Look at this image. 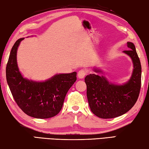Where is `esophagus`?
Instances as JSON below:
<instances>
[{"mask_svg": "<svg viewBox=\"0 0 149 149\" xmlns=\"http://www.w3.org/2000/svg\"><path fill=\"white\" fill-rule=\"evenodd\" d=\"M87 74V71L85 70H81L78 72L77 74V77L79 79H83L85 76V75Z\"/></svg>", "mask_w": 149, "mask_h": 149, "instance_id": "1", "label": "esophagus"}]
</instances>
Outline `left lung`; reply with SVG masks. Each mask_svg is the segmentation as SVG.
<instances>
[{
	"label": "left lung",
	"mask_w": 149,
	"mask_h": 149,
	"mask_svg": "<svg viewBox=\"0 0 149 149\" xmlns=\"http://www.w3.org/2000/svg\"><path fill=\"white\" fill-rule=\"evenodd\" d=\"M128 50L123 51L132 60L133 69L130 79L122 85L114 84L104 75H87L85 78L87 97L91 112L103 119L114 118L125 114L137 102L141 84V65L135 47L127 42ZM94 72L102 73L99 68Z\"/></svg>",
	"instance_id": "left-lung-1"
}]
</instances>
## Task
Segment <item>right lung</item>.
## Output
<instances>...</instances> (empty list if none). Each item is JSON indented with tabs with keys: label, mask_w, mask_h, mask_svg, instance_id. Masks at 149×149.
<instances>
[{
	"label": "right lung",
	"mask_w": 149,
	"mask_h": 149,
	"mask_svg": "<svg viewBox=\"0 0 149 149\" xmlns=\"http://www.w3.org/2000/svg\"><path fill=\"white\" fill-rule=\"evenodd\" d=\"M17 40L12 47L6 65L7 83L15 101L29 116L47 119L61 110L68 91L77 79V72L58 74L44 81L24 77L17 63V51L22 41Z\"/></svg>",
	"instance_id": "1"
}]
</instances>
